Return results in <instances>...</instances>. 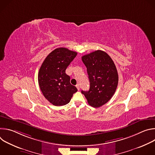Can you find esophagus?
<instances>
[{
    "label": "esophagus",
    "instance_id": "esophagus-1",
    "mask_svg": "<svg viewBox=\"0 0 155 155\" xmlns=\"http://www.w3.org/2000/svg\"><path fill=\"white\" fill-rule=\"evenodd\" d=\"M76 87H77V90H80V85H79L78 84H77L76 85Z\"/></svg>",
    "mask_w": 155,
    "mask_h": 155
}]
</instances>
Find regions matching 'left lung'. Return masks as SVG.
<instances>
[{
    "label": "left lung",
    "mask_w": 155,
    "mask_h": 155,
    "mask_svg": "<svg viewBox=\"0 0 155 155\" xmlns=\"http://www.w3.org/2000/svg\"><path fill=\"white\" fill-rule=\"evenodd\" d=\"M90 82L89 91H81L91 106L97 108L114 96L118 83L116 66L110 56L97 50L81 57Z\"/></svg>",
    "instance_id": "1"
}]
</instances>
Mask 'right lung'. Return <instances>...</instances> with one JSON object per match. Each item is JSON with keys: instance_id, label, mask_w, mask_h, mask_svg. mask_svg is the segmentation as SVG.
<instances>
[{"instance_id": "right-lung-1", "label": "right lung", "mask_w": 155, "mask_h": 155, "mask_svg": "<svg viewBox=\"0 0 155 155\" xmlns=\"http://www.w3.org/2000/svg\"><path fill=\"white\" fill-rule=\"evenodd\" d=\"M77 53L66 48L51 51L43 62L38 74L40 90L50 103L55 106L68 104L77 87L70 83L65 70L76 57Z\"/></svg>"}]
</instances>
